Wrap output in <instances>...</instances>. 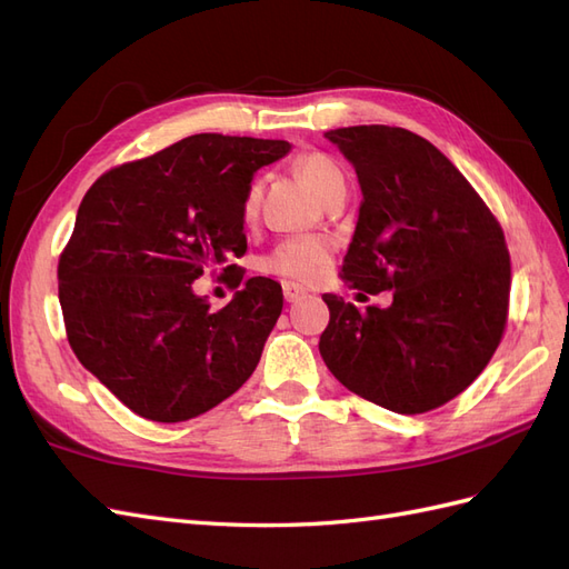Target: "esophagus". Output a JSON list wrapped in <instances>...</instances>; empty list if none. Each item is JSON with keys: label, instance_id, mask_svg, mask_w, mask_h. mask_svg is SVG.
Returning <instances> with one entry per match:
<instances>
[{"label": "esophagus", "instance_id": "1", "mask_svg": "<svg viewBox=\"0 0 569 569\" xmlns=\"http://www.w3.org/2000/svg\"><path fill=\"white\" fill-rule=\"evenodd\" d=\"M282 295H284L287 303H297V301H301L306 297V291H303V287H299L295 282H284L282 284Z\"/></svg>", "mask_w": 569, "mask_h": 569}]
</instances>
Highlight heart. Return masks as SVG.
Segmentation results:
<instances>
[{"instance_id":"heart-1","label":"heart","mask_w":569,"mask_h":569,"mask_svg":"<svg viewBox=\"0 0 569 569\" xmlns=\"http://www.w3.org/2000/svg\"><path fill=\"white\" fill-rule=\"evenodd\" d=\"M295 173L303 180V184L311 189V194L318 197L320 201L325 194L330 192L332 187L343 182L341 168L327 157V153L320 151H308L299 153L295 159ZM258 199H261V187L253 184L247 199H244V216L253 218L258 209ZM330 261V244L320 237H301V239H289V242L280 244L278 249H272L266 258L261 268L266 272L280 274V278L287 280H297V282H311L316 280L325 263Z\"/></svg>"}]
</instances>
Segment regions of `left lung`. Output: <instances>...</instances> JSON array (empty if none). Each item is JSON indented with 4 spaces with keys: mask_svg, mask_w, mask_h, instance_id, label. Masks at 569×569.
Returning a JSON list of instances; mask_svg holds the SVG:
<instances>
[{
    "mask_svg": "<svg viewBox=\"0 0 569 569\" xmlns=\"http://www.w3.org/2000/svg\"><path fill=\"white\" fill-rule=\"evenodd\" d=\"M358 176L363 203L341 278L389 308L325 295L320 356L337 380L403 416L451 401L501 343L510 256L472 184L425 137L389 126L325 132Z\"/></svg>",
    "mask_w": 569,
    "mask_h": 569,
    "instance_id": "left-lung-1",
    "label": "left lung"
}]
</instances>
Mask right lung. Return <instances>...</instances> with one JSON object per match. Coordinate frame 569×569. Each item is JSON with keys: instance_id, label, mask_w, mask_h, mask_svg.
<instances>
[{"instance_id": "add662e5", "label": "right lung", "mask_w": 569, "mask_h": 569, "mask_svg": "<svg viewBox=\"0 0 569 569\" xmlns=\"http://www.w3.org/2000/svg\"><path fill=\"white\" fill-rule=\"evenodd\" d=\"M284 140L201 132L118 166L84 194L59 258L68 343L118 401L153 422H184L226 401L261 360L282 287L249 278L213 311L203 270L244 272V199Z\"/></svg>"}]
</instances>
